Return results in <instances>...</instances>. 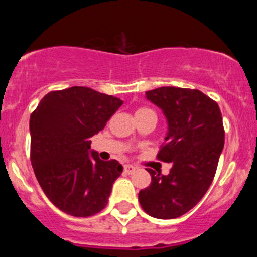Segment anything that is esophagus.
I'll list each match as a JSON object with an SVG mask.
<instances>
[{
	"label": "esophagus",
	"mask_w": 257,
	"mask_h": 257,
	"mask_svg": "<svg viewBox=\"0 0 257 257\" xmlns=\"http://www.w3.org/2000/svg\"><path fill=\"white\" fill-rule=\"evenodd\" d=\"M123 170H124V172H126V174H133L134 171H135V167H134L133 165H124V167H123Z\"/></svg>",
	"instance_id": "34e87169"
}]
</instances>
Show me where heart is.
Returning <instances> with one entry per match:
<instances>
[{
    "mask_svg": "<svg viewBox=\"0 0 257 257\" xmlns=\"http://www.w3.org/2000/svg\"><path fill=\"white\" fill-rule=\"evenodd\" d=\"M139 110H149V109H139ZM139 110H138V112H139Z\"/></svg>",
    "mask_w": 257,
    "mask_h": 257,
    "instance_id": "heart-1",
    "label": "heart"
}]
</instances>
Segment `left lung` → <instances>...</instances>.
<instances>
[{
  "label": "left lung",
  "mask_w": 257,
  "mask_h": 257,
  "mask_svg": "<svg viewBox=\"0 0 257 257\" xmlns=\"http://www.w3.org/2000/svg\"><path fill=\"white\" fill-rule=\"evenodd\" d=\"M145 96L166 117L169 127L157 158L172 167L169 175L148 169L152 183L139 192V202L156 219H176L192 210L212 183L224 148L221 112L199 90L166 86Z\"/></svg>",
  "instance_id": "obj_1"
}]
</instances>
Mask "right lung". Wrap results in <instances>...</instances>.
Masks as SVG:
<instances>
[{
	"label": "right lung",
	"instance_id": "1",
	"mask_svg": "<svg viewBox=\"0 0 257 257\" xmlns=\"http://www.w3.org/2000/svg\"><path fill=\"white\" fill-rule=\"evenodd\" d=\"M123 101L90 87L51 91L31 114V162L47 198L63 212L92 216L108 203L123 167L91 151V138Z\"/></svg>",
	"mask_w": 257,
	"mask_h": 257
}]
</instances>
